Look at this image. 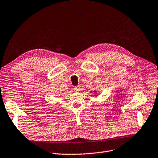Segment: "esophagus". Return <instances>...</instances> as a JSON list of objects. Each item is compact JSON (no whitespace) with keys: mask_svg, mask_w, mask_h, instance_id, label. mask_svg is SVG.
<instances>
[{"mask_svg":"<svg viewBox=\"0 0 158 158\" xmlns=\"http://www.w3.org/2000/svg\"><path fill=\"white\" fill-rule=\"evenodd\" d=\"M80 87L79 86H76V87H74V91H76V92H78V91H80Z\"/></svg>","mask_w":158,"mask_h":158,"instance_id":"esophagus-1","label":"esophagus"}]
</instances>
